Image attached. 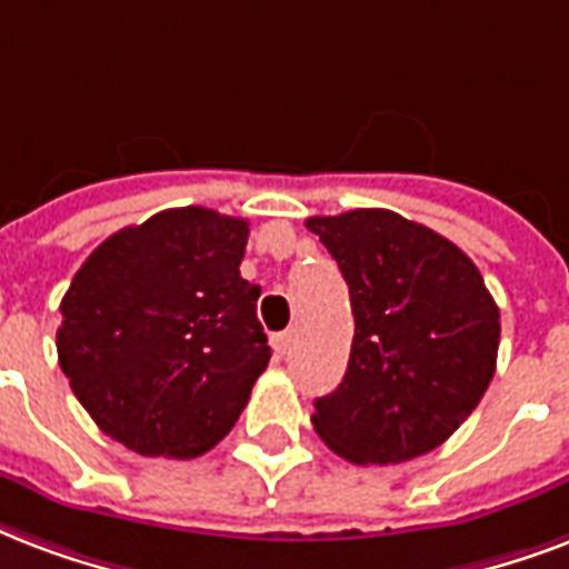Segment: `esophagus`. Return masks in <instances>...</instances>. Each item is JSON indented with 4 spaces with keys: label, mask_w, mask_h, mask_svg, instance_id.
Masks as SVG:
<instances>
[{
    "label": "esophagus",
    "mask_w": 569,
    "mask_h": 569,
    "mask_svg": "<svg viewBox=\"0 0 569 569\" xmlns=\"http://www.w3.org/2000/svg\"><path fill=\"white\" fill-rule=\"evenodd\" d=\"M289 342H292V333H289V331H280V333H274V337H271V346H274L277 355H286Z\"/></svg>",
    "instance_id": "obj_1"
}]
</instances>
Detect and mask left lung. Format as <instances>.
<instances>
[{"label": "left lung", "mask_w": 569, "mask_h": 569, "mask_svg": "<svg viewBox=\"0 0 569 569\" xmlns=\"http://www.w3.org/2000/svg\"><path fill=\"white\" fill-rule=\"evenodd\" d=\"M355 313L346 376L313 427L355 466H397L448 441L496 376L498 307L477 266L439 232L385 208L310 217Z\"/></svg>", "instance_id": "left-lung-1"}]
</instances>
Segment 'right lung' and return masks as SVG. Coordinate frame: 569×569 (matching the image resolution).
<instances>
[{
	"label": "right lung",
	"mask_w": 569,
	"mask_h": 569,
	"mask_svg": "<svg viewBox=\"0 0 569 569\" xmlns=\"http://www.w3.org/2000/svg\"><path fill=\"white\" fill-rule=\"evenodd\" d=\"M250 227L169 208L92 250L62 298L59 367L98 427L142 457L193 459L236 427L271 346L241 277Z\"/></svg>",
	"instance_id": "right-lung-1"
}]
</instances>
